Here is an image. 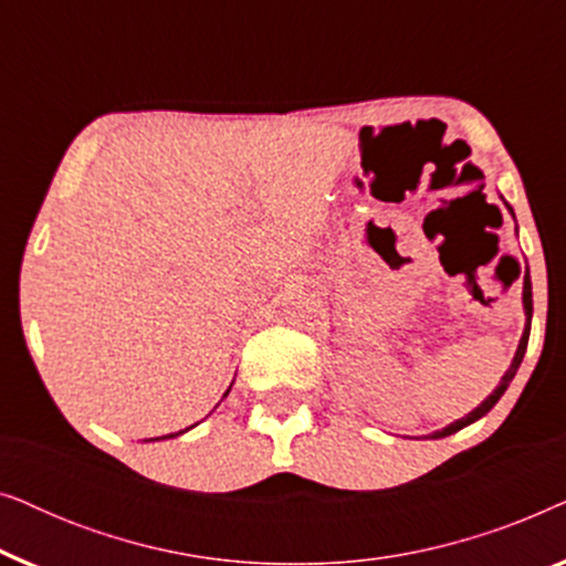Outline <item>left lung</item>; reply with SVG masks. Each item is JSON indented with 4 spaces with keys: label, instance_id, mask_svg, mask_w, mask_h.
Listing matches in <instances>:
<instances>
[{
    "label": "left lung",
    "instance_id": "left-lung-1",
    "mask_svg": "<svg viewBox=\"0 0 566 566\" xmlns=\"http://www.w3.org/2000/svg\"><path fill=\"white\" fill-rule=\"evenodd\" d=\"M510 208V206H507ZM510 213H513V208H510ZM523 308H525V329H523V337H521V345H517V350H515V358H513V363H510V368H507V374L502 376V381H500V386L497 389H494L490 397H486L482 405H479L474 412H469L467 417H461V420H455V422H451L448 424V428H443V430H436V432H430V436H424V438H446V436H453V432H459L461 428H467V424H471V422H476L479 417H484L486 412H490V409L497 405L500 401V397L502 394H505V389L510 386V381H513L515 378V374H517V368H521V363H523V355H525V347H528V337H531V316H533V291H531V275H528V270H525V277H523Z\"/></svg>",
    "mask_w": 566,
    "mask_h": 566
}]
</instances>
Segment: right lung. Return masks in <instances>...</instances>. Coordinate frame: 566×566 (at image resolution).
Here are the masks:
<instances>
[{"label": "right lung", "mask_w": 566, "mask_h": 566, "mask_svg": "<svg viewBox=\"0 0 566 566\" xmlns=\"http://www.w3.org/2000/svg\"><path fill=\"white\" fill-rule=\"evenodd\" d=\"M229 389H231V386H229ZM229 389H227V394H229ZM227 394H223V397H227ZM182 432H185V430H180V432H175V436H182ZM175 436H165V438H175ZM154 440H159V438H154Z\"/></svg>", "instance_id": "add662e5"}]
</instances>
